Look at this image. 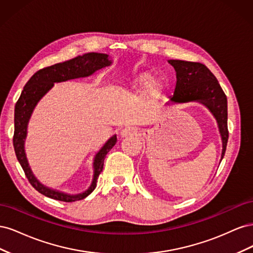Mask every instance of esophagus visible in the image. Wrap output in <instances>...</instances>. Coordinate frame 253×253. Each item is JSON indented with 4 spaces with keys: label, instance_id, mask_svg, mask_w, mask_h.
Instances as JSON below:
<instances>
[{
    "label": "esophagus",
    "instance_id": "esophagus-1",
    "mask_svg": "<svg viewBox=\"0 0 253 253\" xmlns=\"http://www.w3.org/2000/svg\"><path fill=\"white\" fill-rule=\"evenodd\" d=\"M138 133V129L135 126H126L125 127L122 131L120 132L121 137H128V136H133V135H137Z\"/></svg>",
    "mask_w": 253,
    "mask_h": 253
}]
</instances>
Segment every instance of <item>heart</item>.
I'll list each match as a JSON object with an SVG mask.
<instances>
[{
    "instance_id": "1",
    "label": "heart",
    "mask_w": 253,
    "mask_h": 253,
    "mask_svg": "<svg viewBox=\"0 0 253 253\" xmlns=\"http://www.w3.org/2000/svg\"><path fill=\"white\" fill-rule=\"evenodd\" d=\"M151 78L150 74H143L136 80V84L138 86H144L145 84H148L145 93L149 97H155L159 93L160 85L157 80H151Z\"/></svg>"
}]
</instances>
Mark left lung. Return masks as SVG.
<instances>
[{"instance_id":"left-lung-1","label":"left lung","mask_w":253,"mask_h":253,"mask_svg":"<svg viewBox=\"0 0 253 253\" xmlns=\"http://www.w3.org/2000/svg\"><path fill=\"white\" fill-rule=\"evenodd\" d=\"M168 62L174 67L176 80H177L174 95L170 97L169 103L198 101L209 109L217 121L221 141H223L221 162L225 155L229 137L227 97L223 88L220 87L215 76L203 63L181 60H169Z\"/></svg>"}]
</instances>
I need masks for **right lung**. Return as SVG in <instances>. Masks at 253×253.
<instances>
[{"label": "right lung", "mask_w": 253, "mask_h": 253, "mask_svg": "<svg viewBox=\"0 0 253 253\" xmlns=\"http://www.w3.org/2000/svg\"><path fill=\"white\" fill-rule=\"evenodd\" d=\"M111 64L112 61L109 59V55H106V53L88 52L83 56H78L72 60L65 61V62L42 68V70L34 74L33 77L27 81L24 88H23L19 100L17 101L16 106H14V133L12 139L13 148L14 152H16V156L30 185L41 194L50 197L52 200L65 203L80 201L88 196L97 186L98 176L103 169L104 158L110 150L116 144L117 137L116 135L111 137L100 149V151L95 155L93 164L94 177L89 188L84 192L75 195L63 193L61 191L53 190L42 185L35 177L28 165L24 150V142L27 135V125L34 109L36 108L37 103L40 101V99L53 86V83L88 77L95 72Z\"/></svg>", "instance_id": "obj_1"}]
</instances>
